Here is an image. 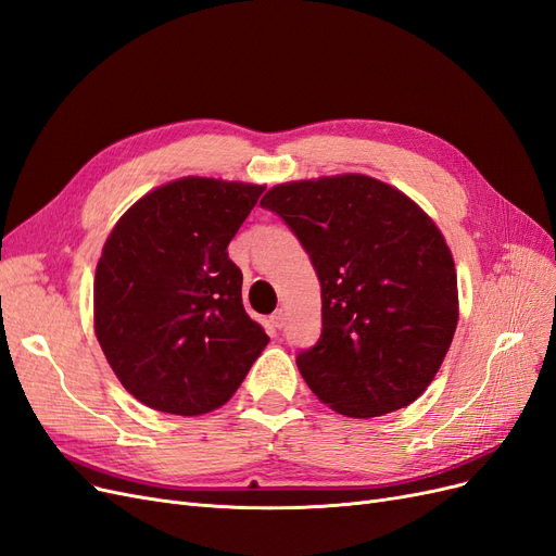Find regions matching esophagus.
Segmentation results:
<instances>
[{
  "label": "esophagus",
  "instance_id": "34e87169",
  "mask_svg": "<svg viewBox=\"0 0 556 556\" xmlns=\"http://www.w3.org/2000/svg\"><path fill=\"white\" fill-rule=\"evenodd\" d=\"M271 324L276 329H282L285 327V311L282 308H278L274 315H271Z\"/></svg>",
  "mask_w": 556,
  "mask_h": 556
}]
</instances>
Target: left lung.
<instances>
[{
    "label": "left lung",
    "instance_id": "obj_1",
    "mask_svg": "<svg viewBox=\"0 0 556 556\" xmlns=\"http://www.w3.org/2000/svg\"><path fill=\"white\" fill-rule=\"evenodd\" d=\"M260 204L296 235L321 285L319 340L296 356L305 384L352 418L412 405L457 327L455 264L432 218L366 175L280 184Z\"/></svg>",
    "mask_w": 556,
    "mask_h": 556
}]
</instances>
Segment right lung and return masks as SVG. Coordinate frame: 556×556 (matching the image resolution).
I'll return each instance as SVG.
<instances>
[{"label": "right lung", "instance_id": "right-lung-1", "mask_svg": "<svg viewBox=\"0 0 556 556\" xmlns=\"http://www.w3.org/2000/svg\"><path fill=\"white\" fill-rule=\"evenodd\" d=\"M264 186L184 177L132 204L93 278V329L124 389L177 416L235 395L269 342L241 301L227 245Z\"/></svg>", "mask_w": 556, "mask_h": 556}]
</instances>
